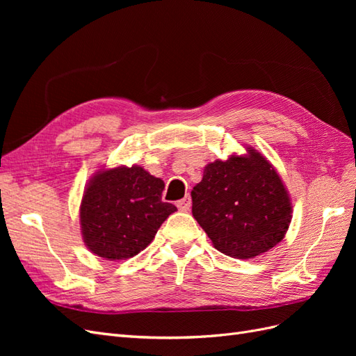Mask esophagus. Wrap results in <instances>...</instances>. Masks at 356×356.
I'll list each match as a JSON object with an SVG mask.
<instances>
[{
  "instance_id": "obj_1",
  "label": "esophagus",
  "mask_w": 356,
  "mask_h": 356,
  "mask_svg": "<svg viewBox=\"0 0 356 356\" xmlns=\"http://www.w3.org/2000/svg\"><path fill=\"white\" fill-rule=\"evenodd\" d=\"M177 207H178V209H179V211H182V212L188 211V209H190V207H191V197H190V196H186L184 199L178 200Z\"/></svg>"
}]
</instances>
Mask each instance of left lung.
Masks as SVG:
<instances>
[{
  "mask_svg": "<svg viewBox=\"0 0 356 356\" xmlns=\"http://www.w3.org/2000/svg\"><path fill=\"white\" fill-rule=\"evenodd\" d=\"M215 160L193 187V217L213 246L233 258H254L284 239L293 207L281 177L264 156Z\"/></svg>",
  "mask_w": 356,
  "mask_h": 356,
  "instance_id": "obj_1",
  "label": "left lung"
}]
</instances>
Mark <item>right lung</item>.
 <instances>
[{
	"label": "right lung",
	"instance_id": "add662e5",
	"mask_svg": "<svg viewBox=\"0 0 356 356\" xmlns=\"http://www.w3.org/2000/svg\"><path fill=\"white\" fill-rule=\"evenodd\" d=\"M165 182L134 165L99 170L84 190L80 207L86 246L105 260H126L152 243L177 211L161 200Z\"/></svg>",
	"mask_w": 356,
	"mask_h": 356
}]
</instances>
